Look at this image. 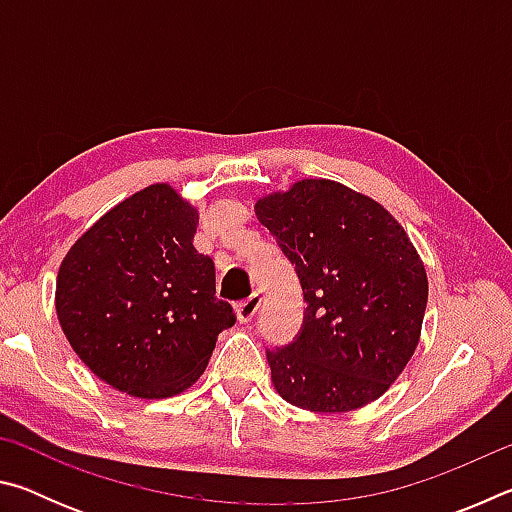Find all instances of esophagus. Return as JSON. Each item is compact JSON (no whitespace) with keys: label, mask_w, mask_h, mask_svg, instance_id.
<instances>
[{"label":"esophagus","mask_w":512,"mask_h":512,"mask_svg":"<svg viewBox=\"0 0 512 512\" xmlns=\"http://www.w3.org/2000/svg\"><path fill=\"white\" fill-rule=\"evenodd\" d=\"M259 305H262V296H259V293H253V296H248L246 300L237 302V307H235L237 318L241 320V323H250V320L257 316Z\"/></svg>","instance_id":"1"}]
</instances>
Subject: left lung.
Instances as JSON below:
<instances>
[{"instance_id":"1","label":"left lung","mask_w":512,"mask_h":512,"mask_svg":"<svg viewBox=\"0 0 512 512\" xmlns=\"http://www.w3.org/2000/svg\"><path fill=\"white\" fill-rule=\"evenodd\" d=\"M255 212L307 302L293 341L266 350L277 393L323 413L377 400L409 363L427 309V273L402 225L372 198L314 178Z\"/></svg>"}]
</instances>
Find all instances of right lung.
I'll return each instance as SVG.
<instances>
[{
	"instance_id": "obj_1",
	"label": "right lung",
	"mask_w": 512,
	"mask_h": 512,
	"mask_svg": "<svg viewBox=\"0 0 512 512\" xmlns=\"http://www.w3.org/2000/svg\"><path fill=\"white\" fill-rule=\"evenodd\" d=\"M198 212L169 185L126 198L76 241L56 282L69 345L121 393L169 397L201 377L221 329L214 262L194 248Z\"/></svg>"
}]
</instances>
